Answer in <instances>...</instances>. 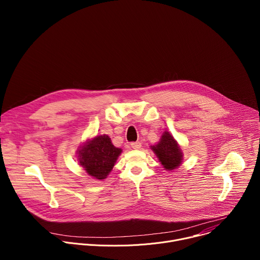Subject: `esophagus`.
Segmentation results:
<instances>
[{"label": "esophagus", "mask_w": 260, "mask_h": 260, "mask_svg": "<svg viewBox=\"0 0 260 260\" xmlns=\"http://www.w3.org/2000/svg\"><path fill=\"white\" fill-rule=\"evenodd\" d=\"M131 147L133 148V149H140V148L142 147V144L140 142H133V143H131Z\"/></svg>", "instance_id": "34e87169"}]
</instances>
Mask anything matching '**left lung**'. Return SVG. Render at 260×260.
<instances>
[{
    "label": "left lung",
    "mask_w": 260,
    "mask_h": 260,
    "mask_svg": "<svg viewBox=\"0 0 260 260\" xmlns=\"http://www.w3.org/2000/svg\"><path fill=\"white\" fill-rule=\"evenodd\" d=\"M151 149L167 171H173L182 164L183 153L181 148L169 132L162 134L158 144L151 146Z\"/></svg>",
    "instance_id": "left-lung-1"
}]
</instances>
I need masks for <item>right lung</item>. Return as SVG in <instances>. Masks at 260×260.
<instances>
[{"instance_id": "add662e5", "label": "right lung", "mask_w": 260, "mask_h": 260, "mask_svg": "<svg viewBox=\"0 0 260 260\" xmlns=\"http://www.w3.org/2000/svg\"><path fill=\"white\" fill-rule=\"evenodd\" d=\"M122 150L116 148L107 135L96 136L80 146L77 151L79 165L98 180L107 178Z\"/></svg>"}]
</instances>
